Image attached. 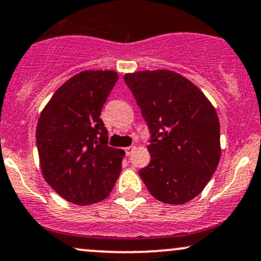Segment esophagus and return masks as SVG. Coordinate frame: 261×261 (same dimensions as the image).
<instances>
[{
  "label": "esophagus",
  "instance_id": "obj_1",
  "mask_svg": "<svg viewBox=\"0 0 261 261\" xmlns=\"http://www.w3.org/2000/svg\"><path fill=\"white\" fill-rule=\"evenodd\" d=\"M135 149H136V147H135V146H130V147H126V148H125V154L130 155L135 151Z\"/></svg>",
  "mask_w": 261,
  "mask_h": 261
}]
</instances>
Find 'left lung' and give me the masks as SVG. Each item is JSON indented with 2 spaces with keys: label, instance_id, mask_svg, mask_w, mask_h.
Here are the masks:
<instances>
[{
  "label": "left lung",
  "instance_id": "obj_1",
  "mask_svg": "<svg viewBox=\"0 0 261 261\" xmlns=\"http://www.w3.org/2000/svg\"><path fill=\"white\" fill-rule=\"evenodd\" d=\"M124 80L151 131V162L140 170L141 179L162 202L190 201L221 158L216 110L193 82L173 71H140Z\"/></svg>",
  "mask_w": 261,
  "mask_h": 261
}]
</instances>
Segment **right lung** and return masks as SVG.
Returning <instances> with one entry per match:
<instances>
[{"label":"right lung","mask_w":261,"mask_h":261,"mask_svg":"<svg viewBox=\"0 0 261 261\" xmlns=\"http://www.w3.org/2000/svg\"><path fill=\"white\" fill-rule=\"evenodd\" d=\"M118 79L109 70L74 74L39 116L37 146L45 180L76 205L106 199L121 172L125 152L108 146V130L100 119Z\"/></svg>","instance_id":"right-lung-1"}]
</instances>
